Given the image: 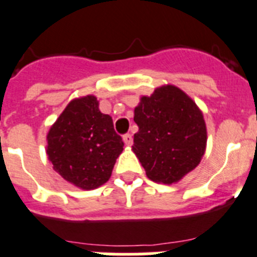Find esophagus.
I'll return each instance as SVG.
<instances>
[{"instance_id":"1","label":"esophagus","mask_w":257,"mask_h":257,"mask_svg":"<svg viewBox=\"0 0 257 257\" xmlns=\"http://www.w3.org/2000/svg\"><path fill=\"white\" fill-rule=\"evenodd\" d=\"M122 141H124V144H125L126 146H131V145L133 144V137H132V135L126 133V135L122 136Z\"/></svg>"}]
</instances>
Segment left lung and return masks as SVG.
<instances>
[{
  "instance_id": "obj_1",
  "label": "left lung",
  "mask_w": 257,
  "mask_h": 257,
  "mask_svg": "<svg viewBox=\"0 0 257 257\" xmlns=\"http://www.w3.org/2000/svg\"><path fill=\"white\" fill-rule=\"evenodd\" d=\"M133 151L151 181L173 184L193 171L206 151L203 113L181 89L166 85L135 108Z\"/></svg>"
}]
</instances>
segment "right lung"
<instances>
[{
  "instance_id": "add662e5",
  "label": "right lung",
  "mask_w": 257,
  "mask_h": 257,
  "mask_svg": "<svg viewBox=\"0 0 257 257\" xmlns=\"http://www.w3.org/2000/svg\"><path fill=\"white\" fill-rule=\"evenodd\" d=\"M122 146L112 117L99 111L97 98L86 95L70 102L51 126L46 154L66 181L90 190L108 181Z\"/></svg>"
}]
</instances>
